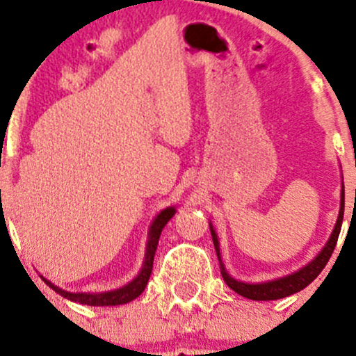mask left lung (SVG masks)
Here are the masks:
<instances>
[{
  "instance_id": "1",
  "label": "left lung",
  "mask_w": 356,
  "mask_h": 356,
  "mask_svg": "<svg viewBox=\"0 0 356 356\" xmlns=\"http://www.w3.org/2000/svg\"><path fill=\"white\" fill-rule=\"evenodd\" d=\"M343 213H344V186L341 189V208H339V217H337L336 227H334L331 238H329L327 245L324 246V250L317 254L314 261L303 267L301 270L294 272V274L286 275V277L275 279V281L270 282H261V284H245V282H239L236 279H232L231 275L225 272L224 264L220 260V250H218V239L217 234H215L213 227L210 225V232H211V239H213V246L215 251H217L218 261H220V274L224 277L225 284L229 286L232 291H236L241 296L248 298V300H254V301H268V300H279V298H286L291 296V294L298 293V291L305 289L327 265L329 258H331L334 248L337 245V238H339L341 232V224H343Z\"/></svg>"
}]
</instances>
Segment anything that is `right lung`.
<instances>
[{"label": "right lung", "instance_id": "add662e5", "mask_svg": "<svg viewBox=\"0 0 356 356\" xmlns=\"http://www.w3.org/2000/svg\"><path fill=\"white\" fill-rule=\"evenodd\" d=\"M174 213H175V208H165V210L160 211V215L155 218L152 229H149V241H148V248H146L145 265H143L138 277H136L132 282H129L127 286H124V288L108 291V293H99V294L68 293V291L56 288L55 284H51V282L46 281V279H42V281H44L53 291H56V293L62 294L63 298H67V300L77 301V303H82V305H89V307H115V305L129 303V301H132L134 298H138L139 294L145 291L146 284H148L149 275H152V270H153V258H155V251L158 246V239H160V234H161V229H163L165 224L174 217Z\"/></svg>", "mask_w": 356, "mask_h": 356}]
</instances>
